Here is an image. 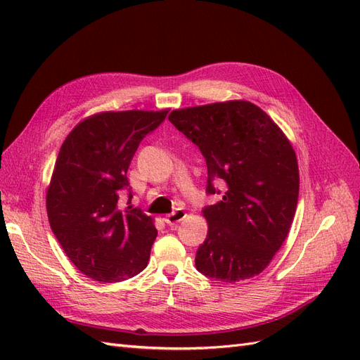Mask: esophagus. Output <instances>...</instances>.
Masks as SVG:
<instances>
[{"label": "esophagus", "mask_w": 360, "mask_h": 360, "mask_svg": "<svg viewBox=\"0 0 360 360\" xmlns=\"http://www.w3.org/2000/svg\"><path fill=\"white\" fill-rule=\"evenodd\" d=\"M184 217H186V212L181 210V209H177L176 212H172V213L167 214V216H165V221H167V224L174 225V224H177V222L183 221Z\"/></svg>", "instance_id": "esophagus-1"}]
</instances>
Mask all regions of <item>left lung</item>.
I'll return each mask as SVG.
<instances>
[{"mask_svg": "<svg viewBox=\"0 0 360 360\" xmlns=\"http://www.w3.org/2000/svg\"><path fill=\"white\" fill-rule=\"evenodd\" d=\"M168 120L204 156L207 193H222L219 202L202 209L209 231L195 257L197 270L228 284L259 275L296 213L299 167L290 141L246 101L184 108Z\"/></svg>", "mask_w": 360, "mask_h": 360, "instance_id": "left-lung-1", "label": "left lung"}]
</instances>
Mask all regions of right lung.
<instances>
[{
  "instance_id": "1",
  "label": "right lung",
  "mask_w": 360,
  "mask_h": 360,
  "mask_svg": "<svg viewBox=\"0 0 360 360\" xmlns=\"http://www.w3.org/2000/svg\"><path fill=\"white\" fill-rule=\"evenodd\" d=\"M168 111L101 112L85 118L64 141L46 193L49 225L81 274L120 282L147 267L158 236L139 209L122 210L135 151Z\"/></svg>"
}]
</instances>
